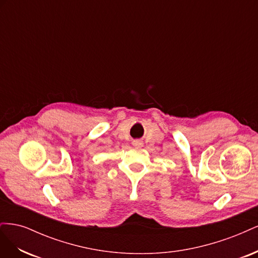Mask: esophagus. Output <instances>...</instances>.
<instances>
[{
    "mask_svg": "<svg viewBox=\"0 0 258 258\" xmlns=\"http://www.w3.org/2000/svg\"><path fill=\"white\" fill-rule=\"evenodd\" d=\"M142 142L141 141H139V140H136V141H134V145L135 146H137V147H140V146H142Z\"/></svg>",
    "mask_w": 258,
    "mask_h": 258,
    "instance_id": "obj_1",
    "label": "esophagus"
}]
</instances>
